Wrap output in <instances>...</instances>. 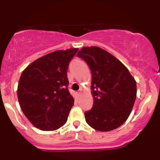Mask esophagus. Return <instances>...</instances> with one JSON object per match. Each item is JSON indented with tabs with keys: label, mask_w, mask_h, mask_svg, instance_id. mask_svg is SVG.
<instances>
[{
	"label": "esophagus",
	"mask_w": 160,
	"mask_h": 160,
	"mask_svg": "<svg viewBox=\"0 0 160 160\" xmlns=\"http://www.w3.org/2000/svg\"><path fill=\"white\" fill-rule=\"evenodd\" d=\"M81 94H82V93H81V89H80V92H78V95H79V96H80V95H81Z\"/></svg>",
	"instance_id": "34e87169"
}]
</instances>
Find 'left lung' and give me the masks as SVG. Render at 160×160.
Instances as JSON below:
<instances>
[{
  "label": "left lung",
  "mask_w": 160,
  "mask_h": 160,
  "mask_svg": "<svg viewBox=\"0 0 160 160\" xmlns=\"http://www.w3.org/2000/svg\"><path fill=\"white\" fill-rule=\"evenodd\" d=\"M78 56L92 73L93 105L84 113L86 122L100 132L120 127L132 112L137 95L135 78L115 56L98 47H84Z\"/></svg>",
  "instance_id": "8db88e82"
}]
</instances>
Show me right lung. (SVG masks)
I'll use <instances>...</instances> for the list:
<instances>
[{
    "label": "right lung",
    "instance_id": "add662e5",
    "mask_svg": "<svg viewBox=\"0 0 160 160\" xmlns=\"http://www.w3.org/2000/svg\"><path fill=\"white\" fill-rule=\"evenodd\" d=\"M78 48L57 50L38 58L22 73L17 96L22 111L33 126L54 131L67 122L74 99L67 71Z\"/></svg>",
    "mask_w": 160,
    "mask_h": 160
}]
</instances>
